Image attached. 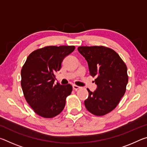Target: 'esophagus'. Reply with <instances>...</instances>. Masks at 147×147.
<instances>
[{
  "instance_id": "obj_1",
  "label": "esophagus",
  "mask_w": 147,
  "mask_h": 147,
  "mask_svg": "<svg viewBox=\"0 0 147 147\" xmlns=\"http://www.w3.org/2000/svg\"><path fill=\"white\" fill-rule=\"evenodd\" d=\"M80 86H76V85H73V89H74V90L76 91V90H78V89H80Z\"/></svg>"
}]
</instances>
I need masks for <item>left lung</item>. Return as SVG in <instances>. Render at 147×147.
<instances>
[{"label": "left lung", "mask_w": 147, "mask_h": 147, "mask_svg": "<svg viewBox=\"0 0 147 147\" xmlns=\"http://www.w3.org/2000/svg\"><path fill=\"white\" fill-rule=\"evenodd\" d=\"M78 51L88 62L89 73L96 76V89H89L88 98L84 101L91 113L101 116L117 106L125 93L128 84L127 67L113 50L102 46L80 47Z\"/></svg>", "instance_id": "8db88e82"}]
</instances>
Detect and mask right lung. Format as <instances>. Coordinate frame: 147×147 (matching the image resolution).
Instances as JSON below:
<instances>
[{
	"label": "right lung",
	"mask_w": 147,
	"mask_h": 147,
	"mask_svg": "<svg viewBox=\"0 0 147 147\" xmlns=\"http://www.w3.org/2000/svg\"><path fill=\"white\" fill-rule=\"evenodd\" d=\"M74 49V46L45 47L27 58L21 69V87L27 102L38 115L52 118L63 109L73 88L70 84H54L55 73Z\"/></svg>",
	"instance_id": "obj_1"
}]
</instances>
